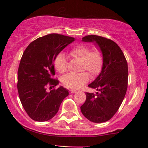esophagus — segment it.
Returning <instances> with one entry per match:
<instances>
[{
  "mask_svg": "<svg viewBox=\"0 0 148 148\" xmlns=\"http://www.w3.org/2000/svg\"><path fill=\"white\" fill-rule=\"evenodd\" d=\"M69 92H70V93L71 94H73V93H76V92H77V89H71L69 90Z\"/></svg>",
  "mask_w": 148,
  "mask_h": 148,
  "instance_id": "esophagus-1",
  "label": "esophagus"
}]
</instances>
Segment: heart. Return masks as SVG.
I'll return each instance as SVG.
<instances>
[{
    "label": "heart",
    "instance_id": "obj_1",
    "mask_svg": "<svg viewBox=\"0 0 148 148\" xmlns=\"http://www.w3.org/2000/svg\"><path fill=\"white\" fill-rule=\"evenodd\" d=\"M72 57L77 58L82 61L80 69L86 70L92 77L97 76L102 70L104 57L102 51L99 49L92 50L90 46L86 44H78L70 50ZM54 66L60 73H64L68 70V61L64 53H58L54 59ZM89 73L82 71L79 73L71 72L66 74L62 78V82L66 86L77 89L89 81Z\"/></svg>",
    "mask_w": 148,
    "mask_h": 148
}]
</instances>
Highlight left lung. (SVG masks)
I'll list each match as a JSON object with an SVG mask.
<instances>
[{
	"mask_svg": "<svg viewBox=\"0 0 148 148\" xmlns=\"http://www.w3.org/2000/svg\"><path fill=\"white\" fill-rule=\"evenodd\" d=\"M82 41L95 42L102 51L104 62L101 73L88 86L95 94L86 92L81 106L83 115L95 123L107 122L120 108L127 89V62L120 46L111 39L96 35L83 37Z\"/></svg>",
	"mask_w": 148,
	"mask_h": 148,
	"instance_id": "obj_1",
	"label": "left lung"
}]
</instances>
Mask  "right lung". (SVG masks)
Instances as JSON below:
<instances>
[{"label":"right lung","instance_id":"right-lung-1","mask_svg":"<svg viewBox=\"0 0 148 148\" xmlns=\"http://www.w3.org/2000/svg\"><path fill=\"white\" fill-rule=\"evenodd\" d=\"M75 40L73 37L50 34L32 41L24 51L18 70L17 88L21 102L32 120L45 122L53 118L69 95L59 84L53 62L58 53Z\"/></svg>","mask_w":148,"mask_h":148}]
</instances>
